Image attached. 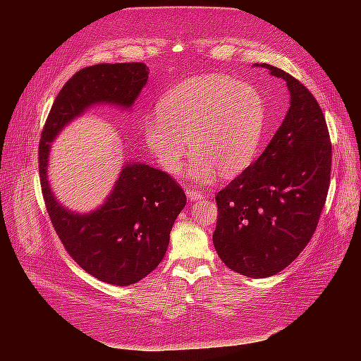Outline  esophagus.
I'll return each mask as SVG.
<instances>
[{
	"label": "esophagus",
	"instance_id": "34e87169",
	"mask_svg": "<svg viewBox=\"0 0 361 361\" xmlns=\"http://www.w3.org/2000/svg\"><path fill=\"white\" fill-rule=\"evenodd\" d=\"M187 195L191 202H194V200H200V199L206 197V192L200 191V190H187Z\"/></svg>",
	"mask_w": 361,
	"mask_h": 361
}]
</instances>
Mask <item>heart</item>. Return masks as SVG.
Masks as SVG:
<instances>
[{
	"label": "heart",
	"mask_w": 361,
	"mask_h": 361,
	"mask_svg": "<svg viewBox=\"0 0 361 361\" xmlns=\"http://www.w3.org/2000/svg\"><path fill=\"white\" fill-rule=\"evenodd\" d=\"M143 138L159 166L182 169L187 145L194 150L190 173L207 182L220 170L232 178L255 159L265 130V106L256 87L224 75H203L173 85L147 114Z\"/></svg>",
	"instance_id": "1"
}]
</instances>
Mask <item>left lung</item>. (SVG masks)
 <instances>
[{
	"label": "left lung",
	"instance_id": "1",
	"mask_svg": "<svg viewBox=\"0 0 361 361\" xmlns=\"http://www.w3.org/2000/svg\"><path fill=\"white\" fill-rule=\"evenodd\" d=\"M285 80L290 106L253 166L215 195L214 247L224 264L253 279L274 276L312 239L331 176V141L321 106L288 72L260 64Z\"/></svg>",
	"mask_w": 361,
	"mask_h": 361
}]
</instances>
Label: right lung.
I'll use <instances>...</instances> for the list:
<instances>
[{
    "label": "right lung",
    "mask_w": 361,
    "mask_h": 361,
    "mask_svg": "<svg viewBox=\"0 0 361 361\" xmlns=\"http://www.w3.org/2000/svg\"><path fill=\"white\" fill-rule=\"evenodd\" d=\"M149 78L145 63H102L76 72L54 101L39 143V176L51 223L69 256L90 276L129 286L154 271L166 255L174 220L187 204L170 174L146 164H125L110 197L80 215L57 203L48 185L51 141L94 104L129 108Z\"/></svg>",
    "instance_id": "add662e5"
}]
</instances>
